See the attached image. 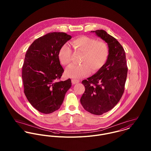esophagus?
Here are the masks:
<instances>
[{"label":"esophagus","mask_w":151,"mask_h":151,"mask_svg":"<svg viewBox=\"0 0 151 151\" xmlns=\"http://www.w3.org/2000/svg\"><path fill=\"white\" fill-rule=\"evenodd\" d=\"M71 82H72L73 84H77V83H78L80 82V80H75V79H72L71 80Z\"/></svg>","instance_id":"34e87169"}]
</instances>
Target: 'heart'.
I'll return each mask as SVG.
<instances>
[{
    "label": "heart",
    "instance_id": "b5f03b06",
    "mask_svg": "<svg viewBox=\"0 0 151 151\" xmlns=\"http://www.w3.org/2000/svg\"><path fill=\"white\" fill-rule=\"evenodd\" d=\"M72 44L83 53L80 65H72L65 70V75L70 78H79L88 76L91 70L96 73L105 65L109 55V48L106 42L96 38L82 35L74 38ZM72 50L68 45L64 44L58 52L60 63L68 66L71 62Z\"/></svg>",
    "mask_w": 151,
    "mask_h": 151
}]
</instances>
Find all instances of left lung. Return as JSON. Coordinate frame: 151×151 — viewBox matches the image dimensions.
I'll return each instance as SVG.
<instances>
[{
  "mask_svg": "<svg viewBox=\"0 0 151 151\" xmlns=\"http://www.w3.org/2000/svg\"><path fill=\"white\" fill-rule=\"evenodd\" d=\"M91 32L108 43L109 55L101 70L82 81L85 92L80 102L87 111L101 115L112 109L120 100L124 91L128 68L125 51L116 38L103 29Z\"/></svg>",
  "mask_w": 151,
  "mask_h": 151,
  "instance_id": "8db88e82",
  "label": "left lung"
}]
</instances>
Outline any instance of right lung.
Returning a JSON list of instances; mask_svg holds the SVG:
<instances>
[{
	"label": "right lung",
	"instance_id": "1",
	"mask_svg": "<svg viewBox=\"0 0 151 151\" xmlns=\"http://www.w3.org/2000/svg\"><path fill=\"white\" fill-rule=\"evenodd\" d=\"M71 37L65 32H50L35 40L27 50L22 68L24 92L31 105L49 114L60 108L70 78L60 81L64 70L58 58L61 46Z\"/></svg>",
	"mask_w": 151,
	"mask_h": 151
}]
</instances>
